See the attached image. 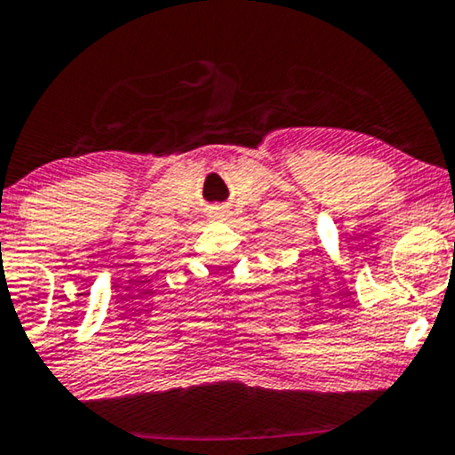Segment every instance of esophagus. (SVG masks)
<instances>
[{
    "label": "esophagus",
    "instance_id": "34e87169",
    "mask_svg": "<svg viewBox=\"0 0 455 455\" xmlns=\"http://www.w3.org/2000/svg\"><path fill=\"white\" fill-rule=\"evenodd\" d=\"M228 216H231V212H228L227 207H216V210H213V213H212L213 220H227Z\"/></svg>",
    "mask_w": 455,
    "mask_h": 455
}]
</instances>
